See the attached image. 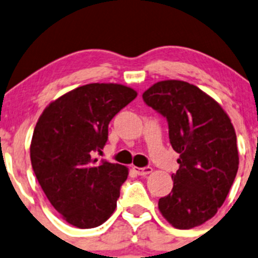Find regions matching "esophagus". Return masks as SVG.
<instances>
[{
  "label": "esophagus",
  "instance_id": "34e87169",
  "mask_svg": "<svg viewBox=\"0 0 258 258\" xmlns=\"http://www.w3.org/2000/svg\"><path fill=\"white\" fill-rule=\"evenodd\" d=\"M134 171L137 173L139 176H147L150 175L151 172H152V167H145V168H141V167H136V166H134Z\"/></svg>",
  "mask_w": 258,
  "mask_h": 258
}]
</instances>
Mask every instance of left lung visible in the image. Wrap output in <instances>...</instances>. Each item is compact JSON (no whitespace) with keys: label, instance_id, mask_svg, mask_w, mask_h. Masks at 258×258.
I'll use <instances>...</instances> for the list:
<instances>
[{"label":"left lung","instance_id":"8db88e82","mask_svg":"<svg viewBox=\"0 0 258 258\" xmlns=\"http://www.w3.org/2000/svg\"><path fill=\"white\" fill-rule=\"evenodd\" d=\"M168 121L179 167L173 187L158 201L170 225L189 230L217 213L238 170L236 132L220 103L197 86L179 80L156 82L142 95Z\"/></svg>","mask_w":258,"mask_h":258}]
</instances>
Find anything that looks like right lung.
I'll return each mask as SVG.
<instances>
[{
	"instance_id": "right-lung-1",
	"label": "right lung",
	"mask_w": 258,
	"mask_h": 258,
	"mask_svg": "<svg viewBox=\"0 0 258 258\" xmlns=\"http://www.w3.org/2000/svg\"><path fill=\"white\" fill-rule=\"evenodd\" d=\"M119 83H88L43 110L33 130L31 165L41 188L62 220L93 228L111 217L128 168L93 157L108 136V123L136 98Z\"/></svg>"
}]
</instances>
